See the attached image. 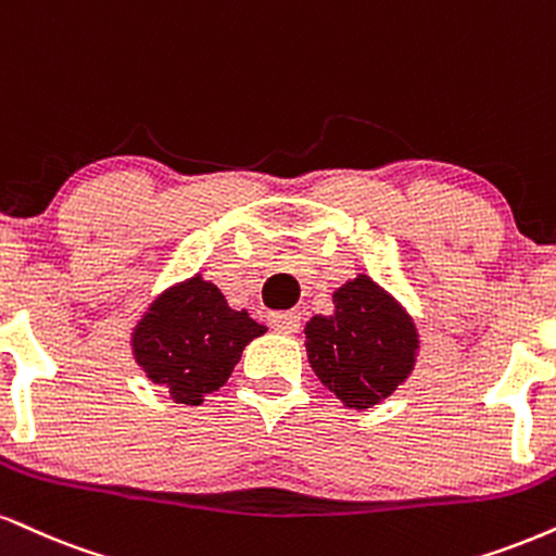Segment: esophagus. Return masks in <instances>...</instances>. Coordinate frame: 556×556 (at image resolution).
<instances>
[{"label":"esophagus","mask_w":556,"mask_h":556,"mask_svg":"<svg viewBox=\"0 0 556 556\" xmlns=\"http://www.w3.org/2000/svg\"><path fill=\"white\" fill-rule=\"evenodd\" d=\"M269 324H271V329L279 331V333H298L300 331V316L295 311L271 313Z\"/></svg>","instance_id":"obj_1"}]
</instances>
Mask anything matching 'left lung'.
Segmentation results:
<instances>
[{
	"mask_svg": "<svg viewBox=\"0 0 556 556\" xmlns=\"http://www.w3.org/2000/svg\"><path fill=\"white\" fill-rule=\"evenodd\" d=\"M333 311L305 324L307 363L344 409L365 412L404 386L419 357L412 313L370 274L333 290Z\"/></svg>",
	"mask_w": 556,
	"mask_h": 556,
	"instance_id": "8db88e82",
	"label": "left lung"
}]
</instances>
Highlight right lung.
<instances>
[{"label":"right lung","instance_id":"add662e5","mask_svg":"<svg viewBox=\"0 0 556 556\" xmlns=\"http://www.w3.org/2000/svg\"><path fill=\"white\" fill-rule=\"evenodd\" d=\"M266 326L227 305L217 285L202 274L165 287L131 329V357L147 380L168 388L184 406L204 404L236 370L245 344Z\"/></svg>","mask_w":556,"mask_h":556}]
</instances>
